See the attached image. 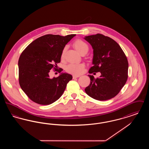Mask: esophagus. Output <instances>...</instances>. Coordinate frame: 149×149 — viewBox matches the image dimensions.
Returning <instances> with one entry per match:
<instances>
[{"label": "esophagus", "instance_id": "1", "mask_svg": "<svg viewBox=\"0 0 149 149\" xmlns=\"http://www.w3.org/2000/svg\"><path fill=\"white\" fill-rule=\"evenodd\" d=\"M79 75H72V78L75 79V78H79Z\"/></svg>", "mask_w": 149, "mask_h": 149}]
</instances>
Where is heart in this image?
Returning <instances> with one entry per match:
<instances>
[{
    "instance_id": "heart-1",
    "label": "heart",
    "mask_w": 149,
    "mask_h": 149,
    "mask_svg": "<svg viewBox=\"0 0 149 149\" xmlns=\"http://www.w3.org/2000/svg\"><path fill=\"white\" fill-rule=\"evenodd\" d=\"M73 46L81 55L83 54H86L89 50V47L87 43L80 39L77 40L73 43ZM64 53H65V50H63L62 52L61 56V58H64ZM84 68H85V65L84 64L71 63V64H69L66 67V71L72 74L80 75L84 72Z\"/></svg>"
}]
</instances>
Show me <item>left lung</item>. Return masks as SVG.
<instances>
[{"label": "left lung", "mask_w": 149, "mask_h": 149, "mask_svg": "<svg viewBox=\"0 0 149 149\" xmlns=\"http://www.w3.org/2000/svg\"><path fill=\"white\" fill-rule=\"evenodd\" d=\"M84 38L93 49V66L89 73H101L99 78L88 75L91 83L86 87L85 92L96 100L111 99L119 93L127 81V57L120 46L108 36L98 33Z\"/></svg>", "instance_id": "left-lung-1"}]
</instances>
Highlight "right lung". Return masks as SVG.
I'll list each match as a JSON object with an SVG mask.
<instances>
[{"instance_id": "right-lung-1", "label": "right lung", "mask_w": 149, "mask_h": 149, "mask_svg": "<svg viewBox=\"0 0 149 149\" xmlns=\"http://www.w3.org/2000/svg\"><path fill=\"white\" fill-rule=\"evenodd\" d=\"M76 35H46L37 38L23 50L18 61L19 83L29 99L37 104L49 105L63 94L72 75L63 73L50 78L49 72L57 70L65 45ZM60 69V68H59ZM63 69L60 70V72Z\"/></svg>"}]
</instances>
